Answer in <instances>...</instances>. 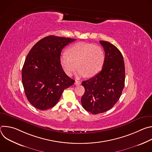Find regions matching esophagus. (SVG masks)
I'll list each match as a JSON object with an SVG mask.
<instances>
[{
    "instance_id": "obj_1",
    "label": "esophagus",
    "mask_w": 152,
    "mask_h": 152,
    "mask_svg": "<svg viewBox=\"0 0 152 152\" xmlns=\"http://www.w3.org/2000/svg\"><path fill=\"white\" fill-rule=\"evenodd\" d=\"M81 83V82L80 81H78V80H76L75 82V84L76 85H80Z\"/></svg>"
}]
</instances>
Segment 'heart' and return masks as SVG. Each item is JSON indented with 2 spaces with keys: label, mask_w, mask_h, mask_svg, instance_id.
<instances>
[{
  "label": "heart",
  "mask_w": 152,
  "mask_h": 152,
  "mask_svg": "<svg viewBox=\"0 0 152 152\" xmlns=\"http://www.w3.org/2000/svg\"><path fill=\"white\" fill-rule=\"evenodd\" d=\"M104 58V52L101 47L90 43L78 42L69 48L68 53L61 55L60 62L63 70L69 76L78 67L79 76L91 77L101 70Z\"/></svg>",
  "instance_id": "obj_1"
}]
</instances>
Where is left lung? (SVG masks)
<instances>
[{"label":"left lung","mask_w":152,"mask_h":152,"mask_svg":"<svg viewBox=\"0 0 152 152\" xmlns=\"http://www.w3.org/2000/svg\"><path fill=\"white\" fill-rule=\"evenodd\" d=\"M105 52L102 70L82 81L85 93L81 98L84 109L91 114L104 113L119 100L124 86L125 67L120 51L111 42L100 41Z\"/></svg>","instance_id":"1"}]
</instances>
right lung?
Segmentation results:
<instances>
[{"instance_id":"right-lung-1","label":"right lung","mask_w":152,"mask_h":152,"mask_svg":"<svg viewBox=\"0 0 152 152\" xmlns=\"http://www.w3.org/2000/svg\"><path fill=\"white\" fill-rule=\"evenodd\" d=\"M76 39L53 35L38 41L28 54L21 72L25 95L35 107L46 110L59 101L63 91L75 80L64 72L60 62L62 49Z\"/></svg>"}]
</instances>
